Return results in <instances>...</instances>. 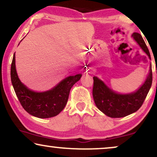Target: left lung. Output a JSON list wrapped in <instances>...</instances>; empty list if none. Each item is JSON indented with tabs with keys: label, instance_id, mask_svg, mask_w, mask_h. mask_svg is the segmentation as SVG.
Listing matches in <instances>:
<instances>
[{
	"label": "left lung",
	"instance_id": "8db88e82",
	"mask_svg": "<svg viewBox=\"0 0 157 157\" xmlns=\"http://www.w3.org/2000/svg\"><path fill=\"white\" fill-rule=\"evenodd\" d=\"M132 37H133L143 51L151 59L149 51L141 35L138 33H134L132 35ZM151 84V65L146 82L136 92L130 94H118L109 88L96 77H93V99L98 109L101 111L106 116L112 118L124 117L139 109L144 104Z\"/></svg>",
	"mask_w": 157,
	"mask_h": 157
}]
</instances>
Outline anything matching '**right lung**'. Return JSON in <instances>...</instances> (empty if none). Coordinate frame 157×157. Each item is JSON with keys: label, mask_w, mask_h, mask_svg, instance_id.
Segmentation results:
<instances>
[{"label": "right lung", "mask_w": 157, "mask_h": 157, "mask_svg": "<svg viewBox=\"0 0 157 157\" xmlns=\"http://www.w3.org/2000/svg\"><path fill=\"white\" fill-rule=\"evenodd\" d=\"M81 74L65 78L55 88L43 93L29 90L18 77L15 66V53L11 67V79L19 102L26 112L38 118H50L56 116L64 109L69 92L75 82L80 80Z\"/></svg>", "instance_id": "right-lung-1"}]
</instances>
